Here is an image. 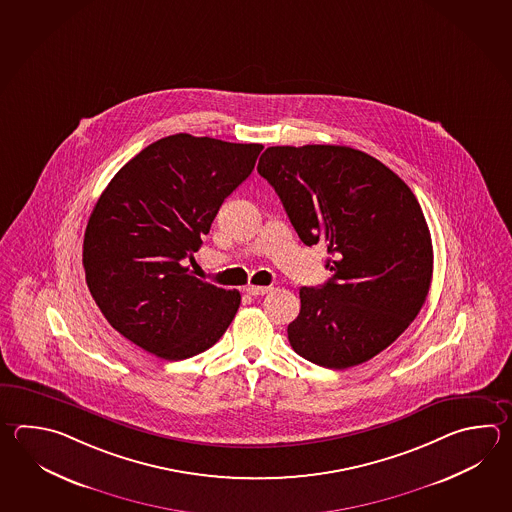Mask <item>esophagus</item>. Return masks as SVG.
<instances>
[{
	"label": "esophagus",
	"instance_id": "34e87169",
	"mask_svg": "<svg viewBox=\"0 0 512 512\" xmlns=\"http://www.w3.org/2000/svg\"><path fill=\"white\" fill-rule=\"evenodd\" d=\"M272 292V286H246V293H250L253 297H257V295H264V293Z\"/></svg>",
	"mask_w": 512,
	"mask_h": 512
}]
</instances>
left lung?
Wrapping results in <instances>:
<instances>
[{"mask_svg":"<svg viewBox=\"0 0 512 512\" xmlns=\"http://www.w3.org/2000/svg\"><path fill=\"white\" fill-rule=\"evenodd\" d=\"M257 171L306 246H328L332 279L299 290L288 324L297 354L345 370L392 345L432 281V240L418 199L392 169L346 146L268 147Z\"/></svg>","mask_w":512,"mask_h":512,"instance_id":"1","label":"left lung"}]
</instances>
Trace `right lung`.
<instances>
[{"mask_svg":"<svg viewBox=\"0 0 512 512\" xmlns=\"http://www.w3.org/2000/svg\"><path fill=\"white\" fill-rule=\"evenodd\" d=\"M261 151L178 133L142 149L107 184L87 222L84 268L116 332L166 361L200 354L224 335L240 293L200 281L184 264Z\"/></svg>","mask_w":512,"mask_h":512,"instance_id":"1","label":"right lung"}]
</instances>
